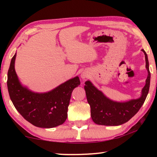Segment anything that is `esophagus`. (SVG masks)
Instances as JSON below:
<instances>
[{
  "label": "esophagus",
  "mask_w": 157,
  "mask_h": 157,
  "mask_svg": "<svg viewBox=\"0 0 157 157\" xmlns=\"http://www.w3.org/2000/svg\"><path fill=\"white\" fill-rule=\"evenodd\" d=\"M81 78H82V79H83V80H84V79L87 78L88 77H89V74H88V72H86V71L83 72V73H81Z\"/></svg>",
  "instance_id": "34e87169"
}]
</instances>
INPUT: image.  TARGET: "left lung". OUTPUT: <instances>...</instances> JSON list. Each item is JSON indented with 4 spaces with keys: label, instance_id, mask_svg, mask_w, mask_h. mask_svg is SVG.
<instances>
[{
    "label": "left lung",
    "instance_id": "8db88e82",
    "mask_svg": "<svg viewBox=\"0 0 157 157\" xmlns=\"http://www.w3.org/2000/svg\"><path fill=\"white\" fill-rule=\"evenodd\" d=\"M141 51L145 55L146 68L148 71V76L144 87L141 91L140 98L126 102L113 101L96 89L91 81H87L85 82L86 95L88 103L91 107V119L94 123L104 126L121 125L132 119L144 104L149 93L151 74L147 53L144 49Z\"/></svg>",
    "mask_w": 157,
    "mask_h": 157
}]
</instances>
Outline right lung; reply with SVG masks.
Instances as JSON below:
<instances>
[{
    "label": "right lung",
    "instance_id": "add662e5",
    "mask_svg": "<svg viewBox=\"0 0 157 157\" xmlns=\"http://www.w3.org/2000/svg\"><path fill=\"white\" fill-rule=\"evenodd\" d=\"M16 53L12 58L8 71L7 86L10 99L16 110L33 125L53 128L67 119L68 106L74 88L80 85L78 76L47 93H35L23 86L15 71Z\"/></svg>",
    "mask_w": 157,
    "mask_h": 157
}]
</instances>
